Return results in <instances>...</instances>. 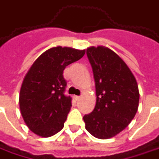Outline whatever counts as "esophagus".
<instances>
[{"mask_svg": "<svg viewBox=\"0 0 159 159\" xmlns=\"http://www.w3.org/2000/svg\"><path fill=\"white\" fill-rule=\"evenodd\" d=\"M80 96H75V99H76V100H79L80 99Z\"/></svg>", "mask_w": 159, "mask_h": 159, "instance_id": "1", "label": "esophagus"}]
</instances>
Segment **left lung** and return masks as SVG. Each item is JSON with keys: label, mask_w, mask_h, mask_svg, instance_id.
Here are the masks:
<instances>
[{"label": "left lung", "mask_w": 159, "mask_h": 159, "mask_svg": "<svg viewBox=\"0 0 159 159\" xmlns=\"http://www.w3.org/2000/svg\"><path fill=\"white\" fill-rule=\"evenodd\" d=\"M96 89V105L83 116L86 130L98 139L116 136L130 124L138 109L135 76L120 56L104 46L87 49Z\"/></svg>", "instance_id": "obj_1"}]
</instances>
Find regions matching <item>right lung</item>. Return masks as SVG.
Returning <instances> with one entry per match:
<instances>
[{
  "label": "right lung",
  "mask_w": 159,
  "mask_h": 159,
  "mask_svg": "<svg viewBox=\"0 0 159 159\" xmlns=\"http://www.w3.org/2000/svg\"><path fill=\"white\" fill-rule=\"evenodd\" d=\"M85 50L53 47L37 58L23 78L19 94L20 111L29 130L50 137L64 127L71 98L64 94L66 66L78 61Z\"/></svg>",
  "instance_id": "obj_1"
}]
</instances>
